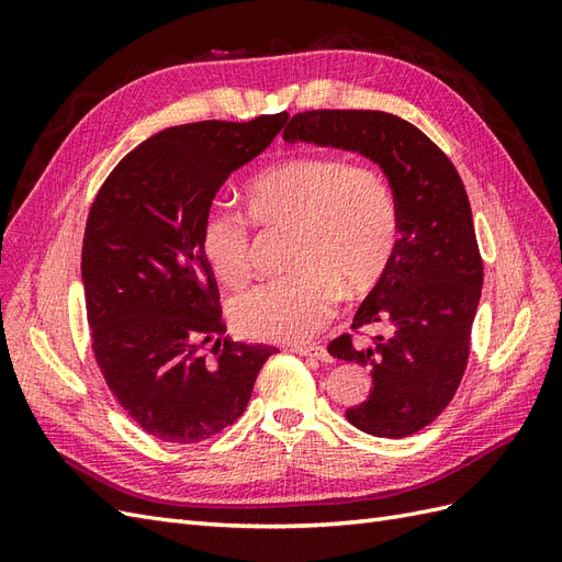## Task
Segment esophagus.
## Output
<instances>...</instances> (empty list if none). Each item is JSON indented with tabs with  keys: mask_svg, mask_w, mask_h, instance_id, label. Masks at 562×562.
Segmentation results:
<instances>
[{
	"mask_svg": "<svg viewBox=\"0 0 562 562\" xmlns=\"http://www.w3.org/2000/svg\"><path fill=\"white\" fill-rule=\"evenodd\" d=\"M293 351L300 356H310V359H316V361H330V353L326 351V347H318V345H295Z\"/></svg>",
	"mask_w": 562,
	"mask_h": 562,
	"instance_id": "1",
	"label": "esophagus"
}]
</instances>
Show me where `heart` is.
Listing matches in <instances>:
<instances>
[{
    "instance_id": "obj_1",
    "label": "heart",
    "mask_w": 562,
    "mask_h": 562,
    "mask_svg": "<svg viewBox=\"0 0 562 562\" xmlns=\"http://www.w3.org/2000/svg\"><path fill=\"white\" fill-rule=\"evenodd\" d=\"M248 215L225 203L203 213L199 248L213 277L241 288L252 271V223L293 229L281 279L250 288L229 304L236 333L265 342H302L337 307L339 288L368 293L394 258L398 201L386 176L337 155H293L246 187Z\"/></svg>"
}]
</instances>
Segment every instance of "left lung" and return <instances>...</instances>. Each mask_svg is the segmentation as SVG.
<instances>
[{"instance_id":"1","label":"left lung","mask_w":562,"mask_h":562,"mask_svg":"<svg viewBox=\"0 0 562 562\" xmlns=\"http://www.w3.org/2000/svg\"><path fill=\"white\" fill-rule=\"evenodd\" d=\"M283 140L361 151L396 194L401 239L351 323L353 333L380 326L386 335L368 345L339 335L328 351L370 372L368 398L347 411L353 427L380 438L413 436L446 411L469 361L483 260L464 182L443 149L389 112H300Z\"/></svg>"}]
</instances>
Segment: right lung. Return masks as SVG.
I'll return each instance as SVG.
<instances>
[{
  "mask_svg": "<svg viewBox=\"0 0 562 562\" xmlns=\"http://www.w3.org/2000/svg\"><path fill=\"white\" fill-rule=\"evenodd\" d=\"M285 119H211L151 135L114 166L89 211L81 279L95 363L128 417L164 443L227 429L279 351L225 337L199 227L220 187L267 149Z\"/></svg>",
  "mask_w": 562,
  "mask_h": 562,
  "instance_id": "obj_1",
  "label": "right lung"
}]
</instances>
